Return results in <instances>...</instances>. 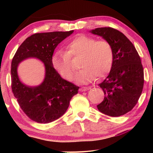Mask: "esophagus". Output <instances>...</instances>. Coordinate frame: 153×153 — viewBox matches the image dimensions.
<instances>
[{
	"label": "esophagus",
	"instance_id": "34e87169",
	"mask_svg": "<svg viewBox=\"0 0 153 153\" xmlns=\"http://www.w3.org/2000/svg\"><path fill=\"white\" fill-rule=\"evenodd\" d=\"M88 89H90V88L89 87H85V86H82L80 88V91H85L87 90H88Z\"/></svg>",
	"mask_w": 153,
	"mask_h": 153
}]
</instances>
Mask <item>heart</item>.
<instances>
[{
    "label": "heart",
    "instance_id": "obj_1",
    "mask_svg": "<svg viewBox=\"0 0 153 153\" xmlns=\"http://www.w3.org/2000/svg\"><path fill=\"white\" fill-rule=\"evenodd\" d=\"M67 52L58 51L52 57V64L56 71L64 78L73 80L75 68L72 58L81 57L80 68L77 80L79 82L94 80L96 77L102 78L111 70L114 52L111 44L107 40H98L87 35H78L68 43Z\"/></svg>",
    "mask_w": 153,
    "mask_h": 153
}]
</instances>
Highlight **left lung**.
Returning <instances> with one entry per match:
<instances>
[{
	"instance_id": "8db88e82",
	"label": "left lung",
	"mask_w": 153,
	"mask_h": 153,
	"mask_svg": "<svg viewBox=\"0 0 153 153\" xmlns=\"http://www.w3.org/2000/svg\"><path fill=\"white\" fill-rule=\"evenodd\" d=\"M111 44L114 52L109 74L99 86L104 99L97 108L101 113L117 117L132 109L138 102L144 85V70L137 51L123 33L111 27L91 31Z\"/></svg>"
}]
</instances>
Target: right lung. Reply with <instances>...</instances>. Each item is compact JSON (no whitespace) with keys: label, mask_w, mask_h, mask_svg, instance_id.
I'll return each mask as SVG.
<instances>
[{"label":"right lung","mask_w":153,"mask_h":153,"mask_svg":"<svg viewBox=\"0 0 153 153\" xmlns=\"http://www.w3.org/2000/svg\"><path fill=\"white\" fill-rule=\"evenodd\" d=\"M73 32L53 31L36 33L26 39L13 56L11 62V88L19 106L31 120L50 123L65 113L79 87L61 78L52 64L54 49ZM36 57L45 63V80L36 87L23 84L17 75V66L23 59Z\"/></svg>","instance_id":"1"}]
</instances>
